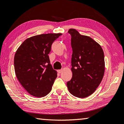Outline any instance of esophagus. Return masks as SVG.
<instances>
[{"label":"esophagus","instance_id":"1","mask_svg":"<svg viewBox=\"0 0 124 124\" xmlns=\"http://www.w3.org/2000/svg\"><path fill=\"white\" fill-rule=\"evenodd\" d=\"M57 72H58V73H59V74H61V73H62V72H63V69H60V70H57Z\"/></svg>","mask_w":124,"mask_h":124}]
</instances>
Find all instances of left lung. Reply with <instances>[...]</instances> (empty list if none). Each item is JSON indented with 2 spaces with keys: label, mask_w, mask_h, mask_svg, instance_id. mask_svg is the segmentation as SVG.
Listing matches in <instances>:
<instances>
[{
  "label": "left lung",
  "mask_w": 124,
  "mask_h": 124,
  "mask_svg": "<svg viewBox=\"0 0 124 124\" xmlns=\"http://www.w3.org/2000/svg\"><path fill=\"white\" fill-rule=\"evenodd\" d=\"M72 49V77L67 83L70 93L78 98H86L96 90L105 71L102 48L89 36L82 35L75 29L68 31Z\"/></svg>",
  "instance_id": "1"
}]
</instances>
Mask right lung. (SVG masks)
<instances>
[{"label":"right lung","mask_w":124,"mask_h":124,"mask_svg":"<svg viewBox=\"0 0 124 124\" xmlns=\"http://www.w3.org/2000/svg\"><path fill=\"white\" fill-rule=\"evenodd\" d=\"M61 35L48 33L31 36L17 49L14 59L15 73L31 95L42 97L52 90L57 71L53 69L48 54L53 42Z\"/></svg>","instance_id":"obj_1"}]
</instances>
